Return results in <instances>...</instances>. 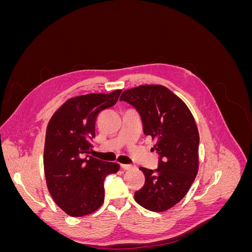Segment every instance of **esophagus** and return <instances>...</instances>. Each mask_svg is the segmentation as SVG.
I'll return each mask as SVG.
<instances>
[{
	"label": "esophagus",
	"mask_w": 252,
	"mask_h": 252,
	"mask_svg": "<svg viewBox=\"0 0 252 252\" xmlns=\"http://www.w3.org/2000/svg\"><path fill=\"white\" fill-rule=\"evenodd\" d=\"M121 167H122V168H123V169H125V170H130V169L133 168L132 165H127V164H122Z\"/></svg>",
	"instance_id": "1"
}]
</instances>
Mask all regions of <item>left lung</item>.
I'll list each match as a JSON object with an SVG mask.
<instances>
[{"label": "left lung", "instance_id": "obj_1", "mask_svg": "<svg viewBox=\"0 0 252 252\" xmlns=\"http://www.w3.org/2000/svg\"><path fill=\"white\" fill-rule=\"evenodd\" d=\"M120 101L127 102L140 113L143 130L157 143L158 168L140 167L144 186L134 200L150 211L162 212L186 195L199 170L200 135L186 104L162 85H142L127 89Z\"/></svg>", "mask_w": 252, "mask_h": 252}]
</instances>
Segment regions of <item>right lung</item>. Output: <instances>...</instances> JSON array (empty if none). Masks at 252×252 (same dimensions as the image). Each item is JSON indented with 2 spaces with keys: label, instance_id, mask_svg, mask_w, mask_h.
I'll return each mask as SVG.
<instances>
[{
  "label": "right lung",
  "instance_id": "obj_1",
  "mask_svg": "<svg viewBox=\"0 0 252 252\" xmlns=\"http://www.w3.org/2000/svg\"><path fill=\"white\" fill-rule=\"evenodd\" d=\"M122 90L89 94L66 101L51 117L45 139L44 171L53 201L68 216L90 215L104 202V180L118 163L88 156L101 111L117 103Z\"/></svg>",
  "mask_w": 252,
  "mask_h": 252
}]
</instances>
